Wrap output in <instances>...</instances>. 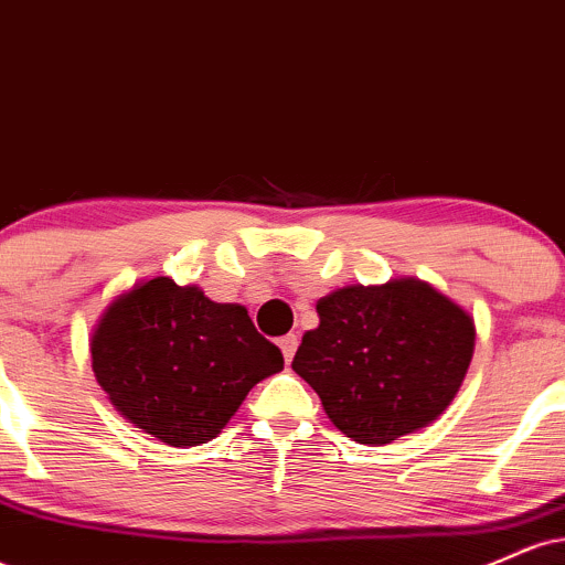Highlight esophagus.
Returning <instances> with one entry per match:
<instances>
[{
  "label": "esophagus",
  "instance_id": "esophagus-1",
  "mask_svg": "<svg viewBox=\"0 0 565 565\" xmlns=\"http://www.w3.org/2000/svg\"><path fill=\"white\" fill-rule=\"evenodd\" d=\"M278 348H281L284 359H287V361L295 359V350H297V334H287V337H281V340H278Z\"/></svg>",
  "mask_w": 565,
  "mask_h": 565
}]
</instances>
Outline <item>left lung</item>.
<instances>
[{
  "mask_svg": "<svg viewBox=\"0 0 565 565\" xmlns=\"http://www.w3.org/2000/svg\"><path fill=\"white\" fill-rule=\"evenodd\" d=\"M295 369L348 438L382 446L430 425L468 374L476 323L430 284L398 278L321 297Z\"/></svg>",
  "mask_w": 565,
  "mask_h": 565,
  "instance_id": "left-lung-1",
  "label": "left lung"
}]
</instances>
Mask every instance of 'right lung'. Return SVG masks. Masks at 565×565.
Returning <instances> with one entry per match:
<instances>
[{
    "label": "right lung",
    "mask_w": 565,
    "mask_h": 565,
    "mask_svg": "<svg viewBox=\"0 0 565 565\" xmlns=\"http://www.w3.org/2000/svg\"><path fill=\"white\" fill-rule=\"evenodd\" d=\"M89 350L111 404L170 446L215 438L246 393L284 369L281 350L246 308L212 302L164 276L108 305Z\"/></svg>",
    "instance_id": "1"
}]
</instances>
